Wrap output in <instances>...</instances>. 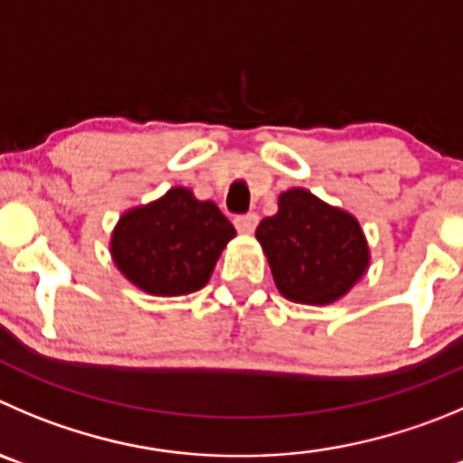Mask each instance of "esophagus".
Returning <instances> with one entry per match:
<instances>
[{
  "instance_id": "1",
  "label": "esophagus",
  "mask_w": 463,
  "mask_h": 463,
  "mask_svg": "<svg viewBox=\"0 0 463 463\" xmlns=\"http://www.w3.org/2000/svg\"><path fill=\"white\" fill-rule=\"evenodd\" d=\"M258 226V214H241V217H235V228L244 235H251Z\"/></svg>"
}]
</instances>
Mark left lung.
<instances>
[{
    "mask_svg": "<svg viewBox=\"0 0 463 463\" xmlns=\"http://www.w3.org/2000/svg\"><path fill=\"white\" fill-rule=\"evenodd\" d=\"M256 240L276 290L288 301L329 306L368 274L370 244L352 212L304 187L279 194V212L262 219Z\"/></svg>",
    "mask_w": 463,
    "mask_h": 463,
    "instance_id": "1",
    "label": "left lung"
}]
</instances>
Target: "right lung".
Here are the masks:
<instances>
[{
    "instance_id": "obj_1",
    "label": "right lung",
    "mask_w": 463,
    "mask_h": 463,
    "mask_svg": "<svg viewBox=\"0 0 463 463\" xmlns=\"http://www.w3.org/2000/svg\"><path fill=\"white\" fill-rule=\"evenodd\" d=\"M232 237L235 228L217 203L171 187L120 214L109 253L116 269L146 295L183 297L205 288Z\"/></svg>"
}]
</instances>
